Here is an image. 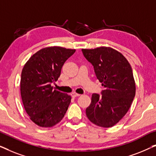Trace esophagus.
Returning a JSON list of instances; mask_svg holds the SVG:
<instances>
[{"label": "esophagus", "instance_id": "34e87169", "mask_svg": "<svg viewBox=\"0 0 156 156\" xmlns=\"http://www.w3.org/2000/svg\"><path fill=\"white\" fill-rule=\"evenodd\" d=\"M71 96H72V97H73V98H75V97H80V94H77V93L74 92V93L72 94Z\"/></svg>", "mask_w": 156, "mask_h": 156}]
</instances>
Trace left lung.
Here are the masks:
<instances>
[{"mask_svg":"<svg viewBox=\"0 0 156 156\" xmlns=\"http://www.w3.org/2000/svg\"><path fill=\"white\" fill-rule=\"evenodd\" d=\"M84 56L94 68L104 90L91 96L87 108L89 120L101 127H112L125 116L136 94V83L126 58L110 47L82 49Z\"/></svg>","mask_w":156,"mask_h":156,"instance_id":"left-lung-1","label":"left lung"}]
</instances>
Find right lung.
I'll return each instance as SVG.
<instances>
[{
	"mask_svg": "<svg viewBox=\"0 0 156 156\" xmlns=\"http://www.w3.org/2000/svg\"><path fill=\"white\" fill-rule=\"evenodd\" d=\"M74 49L58 46L42 48L32 55L21 73L20 94L25 112L40 127H52L65 116L71 97L53 89L65 61Z\"/></svg>",
	"mask_w": 156,
	"mask_h": 156,
	"instance_id": "obj_1",
	"label": "right lung"
}]
</instances>
